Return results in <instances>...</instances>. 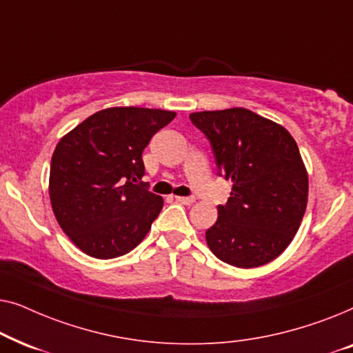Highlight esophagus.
<instances>
[{"label": "esophagus", "mask_w": 353, "mask_h": 353, "mask_svg": "<svg viewBox=\"0 0 353 353\" xmlns=\"http://www.w3.org/2000/svg\"><path fill=\"white\" fill-rule=\"evenodd\" d=\"M175 199H176V202H180V204H186V205H191V204H194V197L192 196H190V197H185V196H175Z\"/></svg>", "instance_id": "obj_1"}]
</instances>
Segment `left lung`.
I'll return each instance as SVG.
<instances>
[{
    "label": "left lung",
    "instance_id": "left-lung-1",
    "mask_svg": "<svg viewBox=\"0 0 353 353\" xmlns=\"http://www.w3.org/2000/svg\"><path fill=\"white\" fill-rule=\"evenodd\" d=\"M190 119L210 141L219 175L233 181L205 231L207 245L238 268L272 262L291 244L307 209L308 175L297 143L281 125L244 108Z\"/></svg>",
    "mask_w": 353,
    "mask_h": 353
}]
</instances>
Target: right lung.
Here are the masks:
<instances>
[{
	"label": "right lung",
	"mask_w": 353,
	"mask_h": 353,
	"mask_svg": "<svg viewBox=\"0 0 353 353\" xmlns=\"http://www.w3.org/2000/svg\"><path fill=\"white\" fill-rule=\"evenodd\" d=\"M175 112L99 110L61 138L51 159L50 199L62 231L94 259L128 254L161 214L163 199L141 181V154Z\"/></svg>",
	"instance_id": "obj_1"
}]
</instances>
